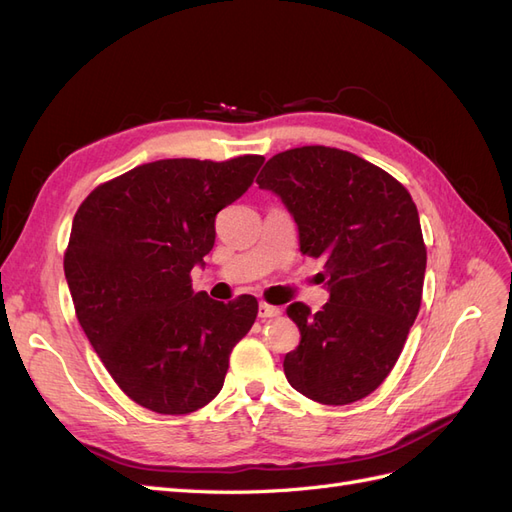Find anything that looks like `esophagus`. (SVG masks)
<instances>
[{
    "label": "esophagus",
    "instance_id": "esophagus-1",
    "mask_svg": "<svg viewBox=\"0 0 512 512\" xmlns=\"http://www.w3.org/2000/svg\"><path fill=\"white\" fill-rule=\"evenodd\" d=\"M258 316H260V318H275V316H280V307L260 303V305H258Z\"/></svg>",
    "mask_w": 512,
    "mask_h": 512
}]
</instances>
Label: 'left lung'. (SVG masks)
<instances>
[{"label": "left lung", "instance_id": "8db88e82", "mask_svg": "<svg viewBox=\"0 0 512 512\" xmlns=\"http://www.w3.org/2000/svg\"><path fill=\"white\" fill-rule=\"evenodd\" d=\"M256 181L282 198L301 252L324 260L329 290L316 314L288 305L301 344L284 374L318 404L359 401L389 376L421 307L427 250L414 200L382 168L322 145L277 153Z\"/></svg>", "mask_w": 512, "mask_h": 512}]
</instances>
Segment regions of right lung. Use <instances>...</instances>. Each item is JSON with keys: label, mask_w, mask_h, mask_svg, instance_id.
<instances>
[{"label": "right lung", "mask_w": 512, "mask_h": 512, "mask_svg": "<svg viewBox=\"0 0 512 512\" xmlns=\"http://www.w3.org/2000/svg\"><path fill=\"white\" fill-rule=\"evenodd\" d=\"M262 162H149L102 183L76 211L64 256L76 318L138 406L188 414L222 391L258 301H213L192 290L190 271L211 252L215 215L247 192Z\"/></svg>", "instance_id": "add662e5"}]
</instances>
